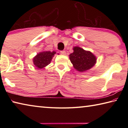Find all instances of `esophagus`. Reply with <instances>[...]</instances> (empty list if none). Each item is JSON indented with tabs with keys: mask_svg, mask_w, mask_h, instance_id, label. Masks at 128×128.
I'll return each mask as SVG.
<instances>
[{
	"mask_svg": "<svg viewBox=\"0 0 128 128\" xmlns=\"http://www.w3.org/2000/svg\"><path fill=\"white\" fill-rule=\"evenodd\" d=\"M60 54H61L62 55H65L66 54V52L65 51H60Z\"/></svg>",
	"mask_w": 128,
	"mask_h": 128,
	"instance_id": "obj_1",
	"label": "esophagus"
}]
</instances>
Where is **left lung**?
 Listing matches in <instances>:
<instances>
[{"mask_svg":"<svg viewBox=\"0 0 128 128\" xmlns=\"http://www.w3.org/2000/svg\"><path fill=\"white\" fill-rule=\"evenodd\" d=\"M73 52L69 55V59L74 68L79 72H85L90 69L96 62V57L92 52L75 46Z\"/></svg>","mask_w":128,"mask_h":128,"instance_id":"1","label":"left lung"}]
</instances>
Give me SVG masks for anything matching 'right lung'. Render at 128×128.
Masks as SVG:
<instances>
[{"instance_id": "add662e5", "label": "right lung", "mask_w": 128, "mask_h": 128, "mask_svg": "<svg viewBox=\"0 0 128 128\" xmlns=\"http://www.w3.org/2000/svg\"><path fill=\"white\" fill-rule=\"evenodd\" d=\"M56 54L55 51H43L36 54L33 59L34 66L38 69H42L50 64L52 58Z\"/></svg>"}]
</instances>
